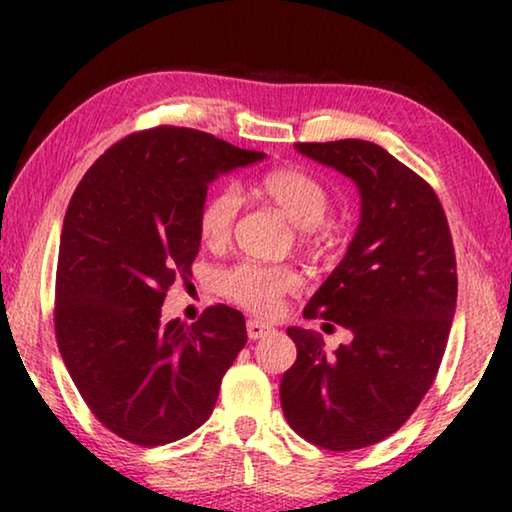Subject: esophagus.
<instances>
[{
  "label": "esophagus",
  "mask_w": 512,
  "mask_h": 512,
  "mask_svg": "<svg viewBox=\"0 0 512 512\" xmlns=\"http://www.w3.org/2000/svg\"><path fill=\"white\" fill-rule=\"evenodd\" d=\"M272 331H275V328H272L270 324H265V321H258V319H249L247 321L249 340H261V338H265V335L272 333Z\"/></svg>",
  "instance_id": "esophagus-1"
}]
</instances>
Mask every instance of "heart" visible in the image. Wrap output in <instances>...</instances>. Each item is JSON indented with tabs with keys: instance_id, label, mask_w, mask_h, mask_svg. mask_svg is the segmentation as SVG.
Returning a JSON list of instances; mask_svg holds the SVG:
<instances>
[{
	"instance_id": "1",
	"label": "heart",
	"mask_w": 512,
	"mask_h": 512,
	"mask_svg": "<svg viewBox=\"0 0 512 512\" xmlns=\"http://www.w3.org/2000/svg\"><path fill=\"white\" fill-rule=\"evenodd\" d=\"M258 191L298 228V244L314 258L328 256L335 249V237L324 226L333 207L331 191L317 177L298 167H279L265 174ZM242 209V195L235 186H221L209 193L198 212L202 242L221 247L233 235ZM300 275L293 265H265L242 261L219 272L216 286L228 300L244 310L270 317L279 310L286 293L296 291Z\"/></svg>"
}]
</instances>
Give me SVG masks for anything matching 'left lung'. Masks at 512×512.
<instances>
[{
    "instance_id": "left-lung-1",
    "label": "left lung",
    "mask_w": 512,
    "mask_h": 512,
    "mask_svg": "<svg viewBox=\"0 0 512 512\" xmlns=\"http://www.w3.org/2000/svg\"><path fill=\"white\" fill-rule=\"evenodd\" d=\"M296 149L354 181L361 221L303 310L352 340L326 354L319 333L286 328L298 356L279 398L298 436L349 452L401 429L431 389L457 307V261L438 195L382 146L340 139Z\"/></svg>"
}]
</instances>
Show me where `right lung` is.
Here are the masks:
<instances>
[{
    "instance_id": "right-lung-1",
    "label": "right lung",
    "mask_w": 512,
    "mask_h": 512,
    "mask_svg": "<svg viewBox=\"0 0 512 512\" xmlns=\"http://www.w3.org/2000/svg\"><path fill=\"white\" fill-rule=\"evenodd\" d=\"M263 158L207 132L158 125L111 146L69 200L55 338L83 401L123 440L156 447L205 424L247 345L233 307H209L191 326L163 321L160 310L167 289L191 277L209 184Z\"/></svg>"
}]
</instances>
